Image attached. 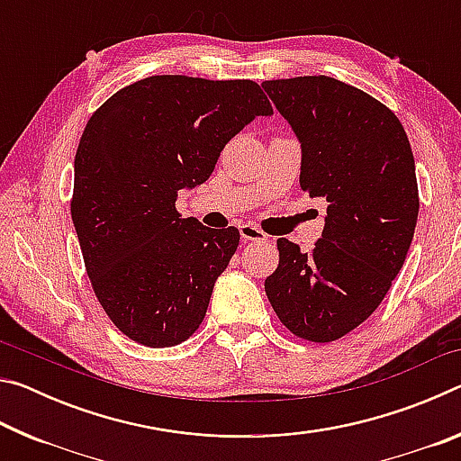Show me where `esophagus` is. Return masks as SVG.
Returning <instances> with one entry per match:
<instances>
[{
  "instance_id": "esophagus-1",
  "label": "esophagus",
  "mask_w": 461,
  "mask_h": 461,
  "mask_svg": "<svg viewBox=\"0 0 461 461\" xmlns=\"http://www.w3.org/2000/svg\"><path fill=\"white\" fill-rule=\"evenodd\" d=\"M240 236H241V240H244V244H246V241L267 240V233H264L258 228V225H254V223H241L240 225Z\"/></svg>"
}]
</instances>
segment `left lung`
I'll use <instances>...</instances> for the list:
<instances>
[{
  "mask_svg": "<svg viewBox=\"0 0 461 461\" xmlns=\"http://www.w3.org/2000/svg\"><path fill=\"white\" fill-rule=\"evenodd\" d=\"M301 142V189L327 201L311 252L276 240L264 280L275 313L296 338L327 343L364 323L402 268L415 233V158L399 118L331 77L264 81Z\"/></svg>",
  "mask_w": 461,
  "mask_h": 461,
  "instance_id": "1",
  "label": "left lung"
}]
</instances>
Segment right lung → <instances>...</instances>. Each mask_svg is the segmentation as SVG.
Listing matches in <instances>:
<instances>
[{
    "label": "right lung",
    "mask_w": 461,
    "mask_h": 461,
    "mask_svg": "<svg viewBox=\"0 0 461 461\" xmlns=\"http://www.w3.org/2000/svg\"><path fill=\"white\" fill-rule=\"evenodd\" d=\"M256 115H272L258 83L156 75L113 93L85 126L71 215L97 301L130 339L170 348L199 330L240 231L205 228L175 203Z\"/></svg>",
    "instance_id": "right-lung-1"
}]
</instances>
